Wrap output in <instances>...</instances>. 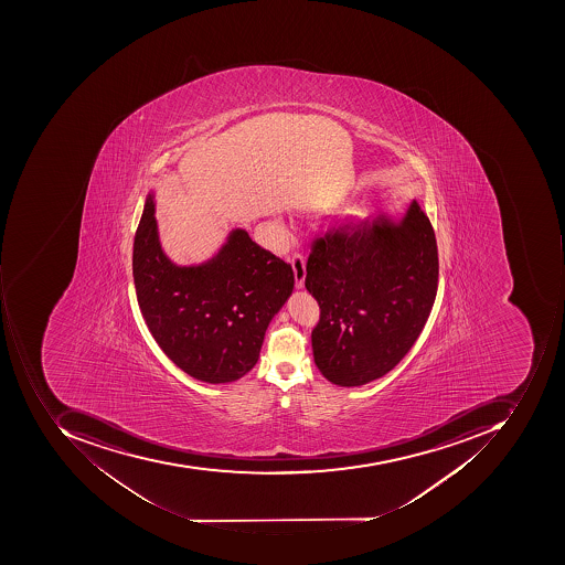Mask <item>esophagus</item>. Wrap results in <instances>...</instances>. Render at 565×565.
<instances>
[{"label": "esophagus", "mask_w": 565, "mask_h": 565, "mask_svg": "<svg viewBox=\"0 0 565 565\" xmlns=\"http://www.w3.org/2000/svg\"><path fill=\"white\" fill-rule=\"evenodd\" d=\"M290 262L297 288H302L303 280H306V258H303L302 253L296 252L291 255Z\"/></svg>", "instance_id": "34e87169"}]
</instances>
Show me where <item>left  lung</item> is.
<instances>
[{"label": "left lung", "instance_id": "8db88e82", "mask_svg": "<svg viewBox=\"0 0 565 565\" xmlns=\"http://www.w3.org/2000/svg\"><path fill=\"white\" fill-rule=\"evenodd\" d=\"M306 288L321 318L313 362L341 387L381 379L413 348L438 290V246L428 215L411 203L403 221L373 218L316 237Z\"/></svg>", "mask_w": 565, "mask_h": 565}]
</instances>
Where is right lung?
<instances>
[{"label": "right lung", "instance_id": "obj_1", "mask_svg": "<svg viewBox=\"0 0 565 565\" xmlns=\"http://www.w3.org/2000/svg\"><path fill=\"white\" fill-rule=\"evenodd\" d=\"M134 285L140 312L171 362L196 381L225 384L256 365L266 328L294 290V269L234 230L221 252L199 266L162 253L154 200L134 237Z\"/></svg>", "mask_w": 565, "mask_h": 565}]
</instances>
